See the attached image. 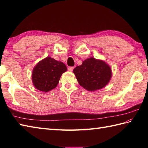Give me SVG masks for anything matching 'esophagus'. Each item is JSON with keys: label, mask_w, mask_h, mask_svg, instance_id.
<instances>
[{"label": "esophagus", "mask_w": 148, "mask_h": 148, "mask_svg": "<svg viewBox=\"0 0 148 148\" xmlns=\"http://www.w3.org/2000/svg\"><path fill=\"white\" fill-rule=\"evenodd\" d=\"M73 69H74V67H69L68 68L69 71H71V72H72V71H73Z\"/></svg>", "instance_id": "34e87169"}]
</instances>
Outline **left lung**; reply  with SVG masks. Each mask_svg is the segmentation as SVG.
<instances>
[{"mask_svg":"<svg viewBox=\"0 0 148 148\" xmlns=\"http://www.w3.org/2000/svg\"><path fill=\"white\" fill-rule=\"evenodd\" d=\"M79 85L90 92L104 88L112 77L110 66L102 60L87 58L73 70Z\"/></svg>","mask_w":148,"mask_h":148,"instance_id":"1","label":"left lung"}]
</instances>
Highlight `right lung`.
<instances>
[{"label": "right lung", "mask_w": 148, "mask_h": 148, "mask_svg": "<svg viewBox=\"0 0 148 148\" xmlns=\"http://www.w3.org/2000/svg\"><path fill=\"white\" fill-rule=\"evenodd\" d=\"M67 70L64 63L47 56L33 69L32 81L34 86L40 92H48L57 86L62 74Z\"/></svg>", "instance_id": "1"}]
</instances>
